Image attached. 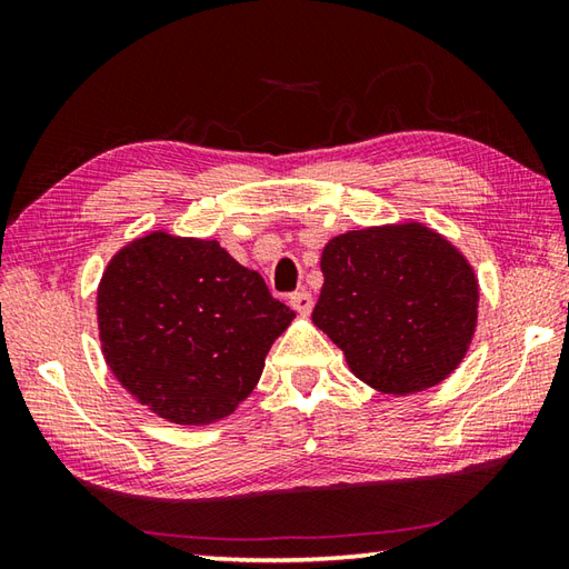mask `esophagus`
Masks as SVG:
<instances>
[{
    "label": "esophagus",
    "instance_id": "1",
    "mask_svg": "<svg viewBox=\"0 0 569 569\" xmlns=\"http://www.w3.org/2000/svg\"><path fill=\"white\" fill-rule=\"evenodd\" d=\"M291 306H293V310H298V312H310L312 310V293L310 291H296L293 296H291Z\"/></svg>",
    "mask_w": 569,
    "mask_h": 569
}]
</instances>
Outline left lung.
Here are the masks:
<instances>
[{"instance_id":"1","label":"left lung","mask_w":569,"mask_h":569,"mask_svg":"<svg viewBox=\"0 0 569 569\" xmlns=\"http://www.w3.org/2000/svg\"><path fill=\"white\" fill-rule=\"evenodd\" d=\"M312 322L342 349L357 379L406 396L440 383L477 328L475 269L418 222L367 227L322 249Z\"/></svg>"}]
</instances>
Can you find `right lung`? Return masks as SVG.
<instances>
[{
    "mask_svg": "<svg viewBox=\"0 0 569 569\" xmlns=\"http://www.w3.org/2000/svg\"><path fill=\"white\" fill-rule=\"evenodd\" d=\"M293 316L214 239L166 232L119 249L98 291L104 361L139 403L178 426L234 413Z\"/></svg>",
    "mask_w": 569,
    "mask_h": 569,
    "instance_id": "add662e5",
    "label": "right lung"
}]
</instances>
